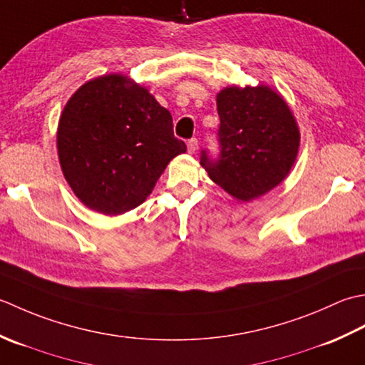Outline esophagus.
<instances>
[{"instance_id":"1","label":"esophagus","mask_w":365,"mask_h":365,"mask_svg":"<svg viewBox=\"0 0 365 365\" xmlns=\"http://www.w3.org/2000/svg\"><path fill=\"white\" fill-rule=\"evenodd\" d=\"M187 150H189V153H195L198 150V140L197 138L187 140Z\"/></svg>"}]
</instances>
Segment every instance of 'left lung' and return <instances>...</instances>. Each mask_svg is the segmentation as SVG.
<instances>
[{
    "label": "left lung",
    "instance_id": "1",
    "mask_svg": "<svg viewBox=\"0 0 365 365\" xmlns=\"http://www.w3.org/2000/svg\"><path fill=\"white\" fill-rule=\"evenodd\" d=\"M219 155L202 150L200 163L230 195L250 202L289 173L299 130L285 101L267 86H230L217 94Z\"/></svg>",
    "mask_w": 365,
    "mask_h": 365
}]
</instances>
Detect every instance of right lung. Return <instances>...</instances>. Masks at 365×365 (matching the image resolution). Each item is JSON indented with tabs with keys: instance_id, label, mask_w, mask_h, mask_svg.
Returning <instances> with one entry per match:
<instances>
[{
	"instance_id": "1",
	"label": "right lung",
	"mask_w": 365,
	"mask_h": 365,
	"mask_svg": "<svg viewBox=\"0 0 365 365\" xmlns=\"http://www.w3.org/2000/svg\"><path fill=\"white\" fill-rule=\"evenodd\" d=\"M56 141L73 193L108 215L143 203L167 163L185 153L170 111L120 73L77 89L63 110Z\"/></svg>"
}]
</instances>
